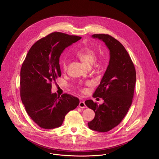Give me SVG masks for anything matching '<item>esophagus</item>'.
I'll return each instance as SVG.
<instances>
[{
	"mask_svg": "<svg viewBox=\"0 0 159 159\" xmlns=\"http://www.w3.org/2000/svg\"><path fill=\"white\" fill-rule=\"evenodd\" d=\"M79 107H81V108H86L87 106L84 102V101H80V103H79Z\"/></svg>",
	"mask_w": 159,
	"mask_h": 159,
	"instance_id": "1",
	"label": "esophagus"
}]
</instances>
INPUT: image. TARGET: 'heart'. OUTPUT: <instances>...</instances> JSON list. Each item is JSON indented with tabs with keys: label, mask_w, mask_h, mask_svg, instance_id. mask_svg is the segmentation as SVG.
I'll list each match as a JSON object with an SVG mask.
<instances>
[{
	"label": "heart",
	"mask_w": 159,
	"mask_h": 159,
	"mask_svg": "<svg viewBox=\"0 0 159 159\" xmlns=\"http://www.w3.org/2000/svg\"><path fill=\"white\" fill-rule=\"evenodd\" d=\"M75 55L79 57L83 62L87 65H92L96 58V53L94 50L88 47H82L75 52ZM60 64L63 70H66L67 69V60L65 58H61L60 60Z\"/></svg>",
	"instance_id": "heart-1"
}]
</instances>
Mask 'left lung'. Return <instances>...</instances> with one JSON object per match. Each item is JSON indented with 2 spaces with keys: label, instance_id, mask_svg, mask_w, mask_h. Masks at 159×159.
Returning <instances> with one entry per match:
<instances>
[{
  "label": "left lung",
  "instance_id": "obj_1",
  "mask_svg": "<svg viewBox=\"0 0 159 159\" xmlns=\"http://www.w3.org/2000/svg\"><path fill=\"white\" fill-rule=\"evenodd\" d=\"M105 43L109 50V62L104 76L93 94L104 100L98 105L87 100L85 105L95 112V117L88 123L90 129L107 132L118 126L131 105L136 83L134 64L123 44L109 34L92 36Z\"/></svg>",
  "mask_w": 159,
  "mask_h": 159
}]
</instances>
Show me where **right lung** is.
I'll return each mask as SVG.
<instances>
[{"label": "right lung", "mask_w": 159, "mask_h": 159, "mask_svg": "<svg viewBox=\"0 0 159 159\" xmlns=\"http://www.w3.org/2000/svg\"><path fill=\"white\" fill-rule=\"evenodd\" d=\"M81 37L52 33L37 41L29 50L20 73V96L30 118L41 128L60 126L79 99L70 94L52 93V84L61 76L59 58L63 51Z\"/></svg>", "instance_id": "right-lung-1"}]
</instances>
